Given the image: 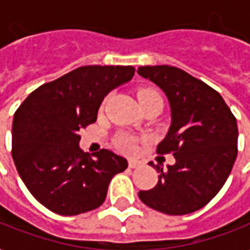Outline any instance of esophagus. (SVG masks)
I'll return each instance as SVG.
<instances>
[{
  "label": "esophagus",
  "instance_id": "obj_1",
  "mask_svg": "<svg viewBox=\"0 0 250 250\" xmlns=\"http://www.w3.org/2000/svg\"><path fill=\"white\" fill-rule=\"evenodd\" d=\"M143 161L137 160V158H130V160H128V167H141Z\"/></svg>",
  "mask_w": 250,
  "mask_h": 250
}]
</instances>
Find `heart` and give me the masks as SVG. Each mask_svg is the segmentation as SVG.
Returning a JSON list of instances; mask_svg holds the SVG:
<instances>
[{
  "label": "heart",
  "mask_w": 250,
  "mask_h": 250,
  "mask_svg": "<svg viewBox=\"0 0 250 250\" xmlns=\"http://www.w3.org/2000/svg\"><path fill=\"white\" fill-rule=\"evenodd\" d=\"M158 95L157 92L154 90H150V89H143L141 90L139 93H138V99H142V97H146V96H155ZM119 145L120 147L125 151H132V150L135 149V142H134V139H131L130 137H122L119 139Z\"/></svg>",
  "instance_id": "obj_1"
}]
</instances>
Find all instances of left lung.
Segmentation results:
<instances>
[{"mask_svg":"<svg viewBox=\"0 0 250 250\" xmlns=\"http://www.w3.org/2000/svg\"><path fill=\"white\" fill-rule=\"evenodd\" d=\"M137 73L165 93L170 125L158 143L160 154L173 153L176 162L150 165L158 183L138 196L153 210L186 215L200 210L226 183L237 158L238 128L230 108L216 90L181 69L141 66Z\"/></svg>","mask_w":250,"mask_h":250,"instance_id":"left-lung-1","label":"left lung"}]
</instances>
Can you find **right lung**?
Wrapping results in <instances>:
<instances>
[{
  "mask_svg": "<svg viewBox=\"0 0 250 250\" xmlns=\"http://www.w3.org/2000/svg\"><path fill=\"white\" fill-rule=\"evenodd\" d=\"M132 66H83L44 83L24 100L12 125L16 169L39 203L59 215H78L104 203L127 160L107 149L80 147V130L95 123L104 97L134 76Z\"/></svg>",
  "mask_w": 250,
  "mask_h": 250,
  "instance_id": "obj_1",
  "label": "right lung"
}]
</instances>
